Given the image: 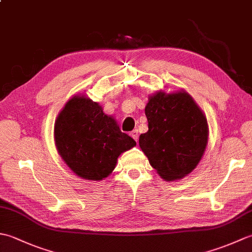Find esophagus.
I'll list each match as a JSON object with an SVG mask.
<instances>
[{
  "mask_svg": "<svg viewBox=\"0 0 252 252\" xmlns=\"http://www.w3.org/2000/svg\"><path fill=\"white\" fill-rule=\"evenodd\" d=\"M130 135L134 138V141H136L137 142V140H138V132H137V130H133L131 133H130Z\"/></svg>",
  "mask_w": 252,
  "mask_h": 252,
  "instance_id": "1",
  "label": "esophagus"
}]
</instances>
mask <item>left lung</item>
<instances>
[{"instance_id": "1", "label": "left lung", "mask_w": 252, "mask_h": 252, "mask_svg": "<svg viewBox=\"0 0 252 252\" xmlns=\"http://www.w3.org/2000/svg\"><path fill=\"white\" fill-rule=\"evenodd\" d=\"M148 131L140 147L165 181L183 179L199 163L208 144V122L185 91L149 96L145 107Z\"/></svg>"}]
</instances>
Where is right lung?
<instances>
[{
    "instance_id": "add662e5",
    "label": "right lung",
    "mask_w": 252,
    "mask_h": 252,
    "mask_svg": "<svg viewBox=\"0 0 252 252\" xmlns=\"http://www.w3.org/2000/svg\"><path fill=\"white\" fill-rule=\"evenodd\" d=\"M55 145L63 161L78 176L100 181L114 171L122 153L136 142L119 129L114 117L87 96L76 95L58 114Z\"/></svg>"
}]
</instances>
